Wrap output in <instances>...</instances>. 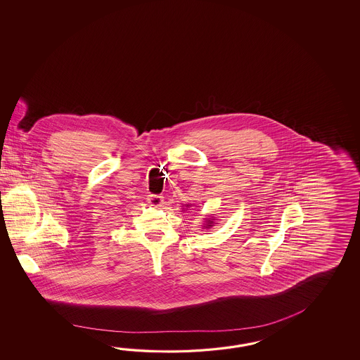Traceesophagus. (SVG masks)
<instances>
[{
	"instance_id": "34e87169",
	"label": "esophagus",
	"mask_w": 360,
	"mask_h": 360,
	"mask_svg": "<svg viewBox=\"0 0 360 360\" xmlns=\"http://www.w3.org/2000/svg\"><path fill=\"white\" fill-rule=\"evenodd\" d=\"M148 203H149L150 206H162V203H163V197H161V195H155V194H150V195H148Z\"/></svg>"
}]
</instances>
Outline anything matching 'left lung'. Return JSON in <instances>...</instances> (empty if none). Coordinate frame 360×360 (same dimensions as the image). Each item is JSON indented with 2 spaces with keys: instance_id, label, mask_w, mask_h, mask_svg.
<instances>
[{
  "instance_id": "left-lung-1",
  "label": "left lung",
  "mask_w": 360,
  "mask_h": 360,
  "mask_svg": "<svg viewBox=\"0 0 360 360\" xmlns=\"http://www.w3.org/2000/svg\"><path fill=\"white\" fill-rule=\"evenodd\" d=\"M189 206V205H188ZM206 228H210V226H212V224H214V219L211 217V219H206Z\"/></svg>"
}]
</instances>
